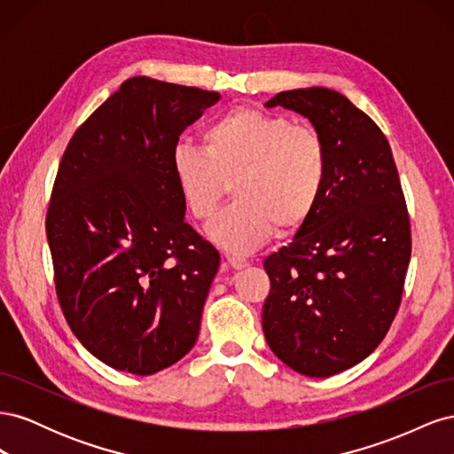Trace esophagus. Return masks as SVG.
<instances>
[{
    "label": "esophagus",
    "instance_id": "esophagus-1",
    "mask_svg": "<svg viewBox=\"0 0 454 454\" xmlns=\"http://www.w3.org/2000/svg\"><path fill=\"white\" fill-rule=\"evenodd\" d=\"M227 263L229 267H232L235 270H242L248 267V261L242 259V257H232V255H227Z\"/></svg>",
    "mask_w": 454,
    "mask_h": 454
}]
</instances>
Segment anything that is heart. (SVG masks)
<instances>
[{"label": "heart", "mask_w": 454, "mask_h": 454, "mask_svg": "<svg viewBox=\"0 0 454 454\" xmlns=\"http://www.w3.org/2000/svg\"><path fill=\"white\" fill-rule=\"evenodd\" d=\"M177 189L195 219H208L232 182L237 202L206 227L231 254H250L277 227L301 225L318 206L327 177V151L310 127L252 107H235L202 132V147L177 144L172 153Z\"/></svg>", "instance_id": "b5f03b06"}]
</instances>
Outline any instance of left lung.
Wrapping results in <instances>:
<instances>
[{"label":"left lung","instance_id":"left-lung-1","mask_svg":"<svg viewBox=\"0 0 454 454\" xmlns=\"http://www.w3.org/2000/svg\"><path fill=\"white\" fill-rule=\"evenodd\" d=\"M267 107L310 121L327 151L322 199L290 244L265 259L267 345L307 377L365 360L400 307L411 227L387 136L347 96L324 87L278 92Z\"/></svg>","mask_w":454,"mask_h":454}]
</instances>
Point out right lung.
I'll list each match as a JSON object with an SVG mask.
<instances>
[{"mask_svg":"<svg viewBox=\"0 0 454 454\" xmlns=\"http://www.w3.org/2000/svg\"><path fill=\"white\" fill-rule=\"evenodd\" d=\"M222 96L132 77L62 157L47 240L62 312L106 365L153 375L195 347L219 252L185 222L172 153Z\"/></svg>","mask_w":454,"mask_h":454,"instance_id":"1","label":"right lung"}]
</instances>
